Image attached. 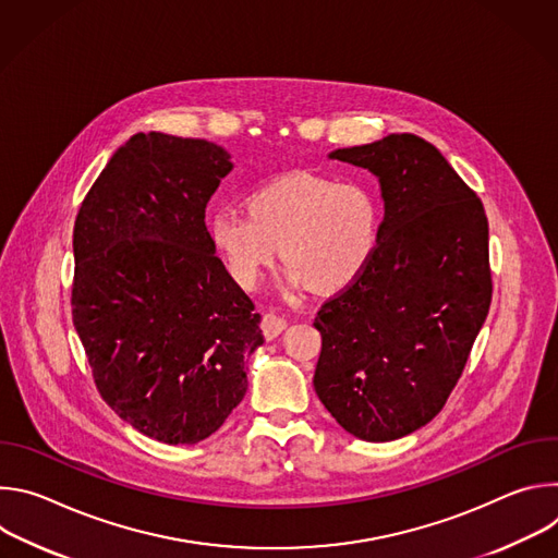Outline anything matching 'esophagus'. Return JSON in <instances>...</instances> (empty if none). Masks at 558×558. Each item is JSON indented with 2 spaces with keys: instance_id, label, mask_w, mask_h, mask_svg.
Listing matches in <instances>:
<instances>
[{
  "instance_id": "obj_1",
  "label": "esophagus",
  "mask_w": 558,
  "mask_h": 558,
  "mask_svg": "<svg viewBox=\"0 0 558 558\" xmlns=\"http://www.w3.org/2000/svg\"><path fill=\"white\" fill-rule=\"evenodd\" d=\"M260 327H263V336L267 340H276L287 329V320H284V317L276 315V313H265Z\"/></svg>"
}]
</instances>
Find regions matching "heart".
Listing matches in <instances>:
<instances>
[{
  "label": "heart",
  "instance_id": "b5f03b06",
  "mask_svg": "<svg viewBox=\"0 0 558 558\" xmlns=\"http://www.w3.org/2000/svg\"><path fill=\"white\" fill-rule=\"evenodd\" d=\"M381 233V196L364 177L293 172L247 196V211L222 207L209 218L211 243L238 284L254 287L276 260L293 291H340L373 263Z\"/></svg>",
  "mask_w": 558,
  "mask_h": 558
}]
</instances>
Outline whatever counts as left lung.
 Masks as SVG:
<instances>
[{
  "instance_id": "obj_1",
  "label": "left lung",
  "mask_w": 558,
  "mask_h": 558,
  "mask_svg": "<svg viewBox=\"0 0 558 558\" xmlns=\"http://www.w3.org/2000/svg\"><path fill=\"white\" fill-rule=\"evenodd\" d=\"M329 158L377 177L384 220L373 263L317 311L313 386L347 433L392 441L444 409L486 323L488 218L441 151L415 134Z\"/></svg>"
}]
</instances>
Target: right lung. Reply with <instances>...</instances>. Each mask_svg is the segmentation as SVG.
Returning a JSON list of instances; mask_svg holds the SVG:
<instances>
[{
    "label": "right lung",
    "instance_id": "1",
    "mask_svg": "<svg viewBox=\"0 0 558 558\" xmlns=\"http://www.w3.org/2000/svg\"><path fill=\"white\" fill-rule=\"evenodd\" d=\"M229 158L205 138L138 132L74 220L72 323L95 384L123 422L170 446L222 426L265 342L205 227Z\"/></svg>",
    "mask_w": 558,
    "mask_h": 558
}]
</instances>
